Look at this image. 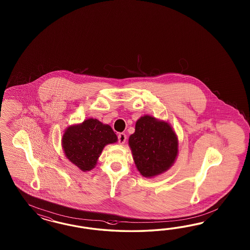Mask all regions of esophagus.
<instances>
[{
	"label": "esophagus",
	"instance_id": "esophagus-1",
	"mask_svg": "<svg viewBox=\"0 0 250 250\" xmlns=\"http://www.w3.org/2000/svg\"><path fill=\"white\" fill-rule=\"evenodd\" d=\"M125 140H126V135H125V134L121 133V134L118 135V143H119V144H125Z\"/></svg>",
	"mask_w": 250,
	"mask_h": 250
}]
</instances>
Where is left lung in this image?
I'll return each instance as SVG.
<instances>
[{
	"instance_id": "left-lung-1",
	"label": "left lung",
	"mask_w": 250,
	"mask_h": 250,
	"mask_svg": "<svg viewBox=\"0 0 250 250\" xmlns=\"http://www.w3.org/2000/svg\"><path fill=\"white\" fill-rule=\"evenodd\" d=\"M129 146L137 169L149 178L166 171L178 154V139L171 126L149 115L137 120Z\"/></svg>"
}]
</instances>
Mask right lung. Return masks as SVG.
<instances>
[{
  "label": "right lung",
  "instance_id": "obj_1",
  "mask_svg": "<svg viewBox=\"0 0 250 250\" xmlns=\"http://www.w3.org/2000/svg\"><path fill=\"white\" fill-rule=\"evenodd\" d=\"M117 141L112 127L97 119L68 127L62 137L66 157L82 170H91L97 163L104 146Z\"/></svg>",
  "mask_w": 250,
  "mask_h": 250
}]
</instances>
